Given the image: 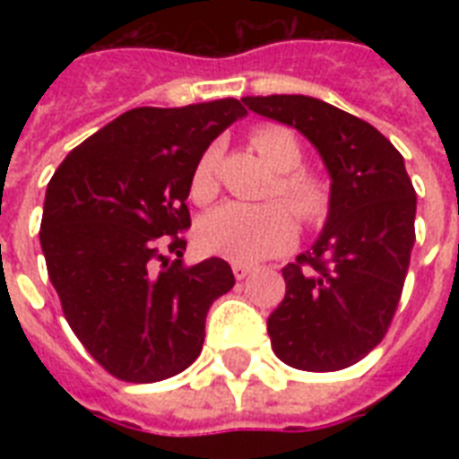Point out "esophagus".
<instances>
[{
	"instance_id": "1",
	"label": "esophagus",
	"mask_w": 459,
	"mask_h": 459,
	"mask_svg": "<svg viewBox=\"0 0 459 459\" xmlns=\"http://www.w3.org/2000/svg\"><path fill=\"white\" fill-rule=\"evenodd\" d=\"M252 272H255V269H252V266H247V264H233V276H236L238 281H245Z\"/></svg>"
}]
</instances>
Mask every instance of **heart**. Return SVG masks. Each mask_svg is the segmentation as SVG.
<instances>
[{
  "label": "heart",
  "instance_id": "b5f03b06",
  "mask_svg": "<svg viewBox=\"0 0 459 459\" xmlns=\"http://www.w3.org/2000/svg\"><path fill=\"white\" fill-rule=\"evenodd\" d=\"M252 147L259 157L272 166L276 186L272 195H279L293 214L307 226L321 223L328 214V187L316 176L298 171L302 164L300 143L283 126H262L252 133ZM216 164L219 150L209 147L195 164L190 193L197 202H207L216 195ZM293 214L283 204H245V202H223L221 207L209 212L200 226V243L204 250L221 255L240 264H255L286 250L295 238Z\"/></svg>",
  "mask_w": 459,
  "mask_h": 459
}]
</instances>
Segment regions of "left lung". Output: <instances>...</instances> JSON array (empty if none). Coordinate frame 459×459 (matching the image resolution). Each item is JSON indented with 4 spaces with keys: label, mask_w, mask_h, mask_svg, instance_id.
Returning a JSON list of instances; mask_svg holds the SVG:
<instances>
[{
    "label": "left lung",
    "mask_w": 459,
    "mask_h": 459,
    "mask_svg": "<svg viewBox=\"0 0 459 459\" xmlns=\"http://www.w3.org/2000/svg\"><path fill=\"white\" fill-rule=\"evenodd\" d=\"M243 102L298 128L331 176L319 240L283 266L286 298L266 321L273 352L302 371L352 367L384 341L405 286L417 193L403 154L371 124L314 97Z\"/></svg>",
    "instance_id": "left-lung-1"
}]
</instances>
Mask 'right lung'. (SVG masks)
<instances>
[{
	"instance_id": "obj_1",
	"label": "right lung",
	"mask_w": 459,
	"mask_h": 459,
	"mask_svg": "<svg viewBox=\"0 0 459 459\" xmlns=\"http://www.w3.org/2000/svg\"><path fill=\"white\" fill-rule=\"evenodd\" d=\"M245 114L233 97L138 107L68 152L49 180L47 273L68 326L111 377L154 384L187 369L209 307L236 286L223 259L183 264V230L195 164Z\"/></svg>"
}]
</instances>
